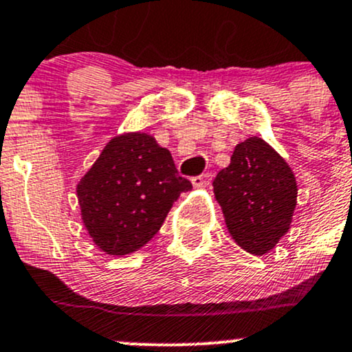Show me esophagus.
Returning <instances> with one entry per match:
<instances>
[{
    "label": "esophagus",
    "mask_w": 352,
    "mask_h": 352,
    "mask_svg": "<svg viewBox=\"0 0 352 352\" xmlns=\"http://www.w3.org/2000/svg\"><path fill=\"white\" fill-rule=\"evenodd\" d=\"M212 173H202L199 176H194L191 183L194 188H206V186L210 184V181H212Z\"/></svg>",
    "instance_id": "obj_1"
}]
</instances>
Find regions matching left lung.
Listing matches in <instances>:
<instances>
[{
    "mask_svg": "<svg viewBox=\"0 0 352 352\" xmlns=\"http://www.w3.org/2000/svg\"><path fill=\"white\" fill-rule=\"evenodd\" d=\"M212 186L227 229L249 254H267L290 229L298 194L295 175L258 136L235 146Z\"/></svg>",
    "mask_w": 352,
    "mask_h": 352,
    "instance_id": "1",
    "label": "left lung"
}]
</instances>
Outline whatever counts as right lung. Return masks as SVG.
Masks as SVG:
<instances>
[{
    "instance_id": "add662e5",
    "label": "right lung",
    "mask_w": 352,
    "mask_h": 352,
    "mask_svg": "<svg viewBox=\"0 0 352 352\" xmlns=\"http://www.w3.org/2000/svg\"><path fill=\"white\" fill-rule=\"evenodd\" d=\"M191 188L177 175L171 153L135 131L110 140L78 181L77 197L95 245L126 255L151 241L179 194Z\"/></svg>"
}]
</instances>
